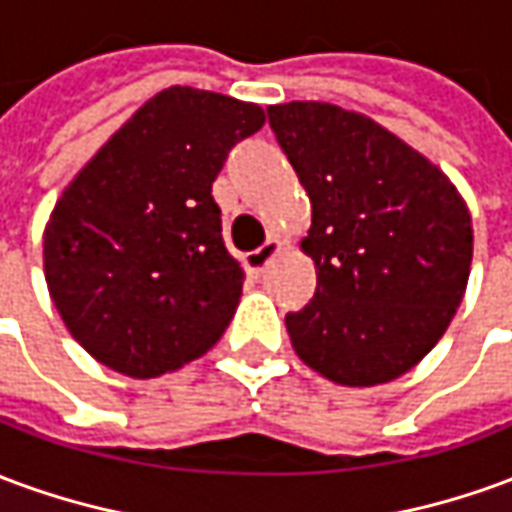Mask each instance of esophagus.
<instances>
[{
    "label": "esophagus",
    "instance_id": "esophagus-1",
    "mask_svg": "<svg viewBox=\"0 0 512 512\" xmlns=\"http://www.w3.org/2000/svg\"><path fill=\"white\" fill-rule=\"evenodd\" d=\"M282 249H285V244L279 241V238H268L266 244L260 246V249H255V252H249L246 255V268L252 271V274H263L268 266H271V260L277 255H282Z\"/></svg>",
    "mask_w": 512,
    "mask_h": 512
}]
</instances>
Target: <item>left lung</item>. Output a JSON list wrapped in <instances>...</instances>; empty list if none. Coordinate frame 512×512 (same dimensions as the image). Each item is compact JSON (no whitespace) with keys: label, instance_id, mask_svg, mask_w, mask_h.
Returning <instances> with one entry per match:
<instances>
[{"label":"left lung","instance_id":"left-lung-1","mask_svg":"<svg viewBox=\"0 0 512 512\" xmlns=\"http://www.w3.org/2000/svg\"><path fill=\"white\" fill-rule=\"evenodd\" d=\"M312 202L301 252L318 288L285 315L304 365L340 386L395 381L422 362L461 304L472 216L444 172L376 120L321 101L268 106Z\"/></svg>","mask_w":512,"mask_h":512}]
</instances>
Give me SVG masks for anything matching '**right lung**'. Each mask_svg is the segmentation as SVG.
I'll list each match as a JSON object with an SVG mask.
<instances>
[{
  "label": "right lung",
  "mask_w": 512,
  "mask_h": 512,
  "mask_svg": "<svg viewBox=\"0 0 512 512\" xmlns=\"http://www.w3.org/2000/svg\"><path fill=\"white\" fill-rule=\"evenodd\" d=\"M257 104L167 87L136 109L65 186L43 230V271L73 340L131 378L172 373L216 345L244 268L211 186Z\"/></svg>",
  "instance_id": "1"
}]
</instances>
